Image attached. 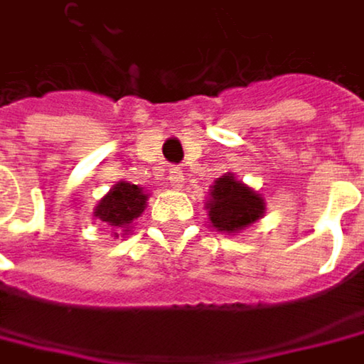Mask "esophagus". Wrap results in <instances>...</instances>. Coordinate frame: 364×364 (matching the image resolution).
Returning <instances> with one entry per match:
<instances>
[{"instance_id":"esophagus-1","label":"esophagus","mask_w":364,"mask_h":364,"mask_svg":"<svg viewBox=\"0 0 364 364\" xmlns=\"http://www.w3.org/2000/svg\"><path fill=\"white\" fill-rule=\"evenodd\" d=\"M168 183L175 187V189H181L183 183H185V179H183V171L181 168H171V173H168Z\"/></svg>"}]
</instances>
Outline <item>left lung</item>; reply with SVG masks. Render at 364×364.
<instances>
[{
  "mask_svg": "<svg viewBox=\"0 0 364 364\" xmlns=\"http://www.w3.org/2000/svg\"><path fill=\"white\" fill-rule=\"evenodd\" d=\"M206 210L217 232L238 234L263 217L265 202L255 189L228 173L213 185Z\"/></svg>",
  "mask_w": 364,
  "mask_h": 364,
  "instance_id": "obj_1",
  "label": "left lung"
}]
</instances>
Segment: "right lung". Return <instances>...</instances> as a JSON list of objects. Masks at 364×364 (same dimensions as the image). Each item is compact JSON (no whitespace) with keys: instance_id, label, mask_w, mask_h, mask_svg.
I'll use <instances>...</instances> for the list:
<instances>
[{"instance_id":"add662e5","label":"right lung","mask_w":364,"mask_h":364,"mask_svg":"<svg viewBox=\"0 0 364 364\" xmlns=\"http://www.w3.org/2000/svg\"><path fill=\"white\" fill-rule=\"evenodd\" d=\"M145 206H147V193L143 191V187L128 181H117L109 189V193L99 200L95 208V217H99L111 228L130 232L132 221L143 215Z\"/></svg>"}]
</instances>
